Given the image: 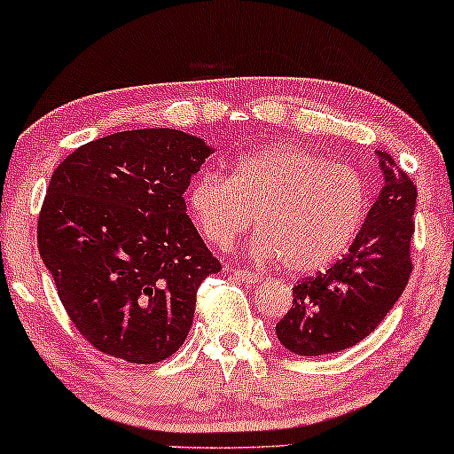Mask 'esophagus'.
Listing matches in <instances>:
<instances>
[{"mask_svg": "<svg viewBox=\"0 0 454 454\" xmlns=\"http://www.w3.org/2000/svg\"><path fill=\"white\" fill-rule=\"evenodd\" d=\"M231 275H233L235 281H239V284H246V286L256 284V281L261 279L256 273H252V270H239V269H235Z\"/></svg>", "mask_w": 454, "mask_h": 454, "instance_id": "1", "label": "esophagus"}]
</instances>
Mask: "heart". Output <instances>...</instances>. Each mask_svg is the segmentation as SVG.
Here are the masks:
<instances>
[{
	"instance_id": "1",
	"label": "heart",
	"mask_w": 454,
	"mask_h": 454,
	"mask_svg": "<svg viewBox=\"0 0 454 454\" xmlns=\"http://www.w3.org/2000/svg\"><path fill=\"white\" fill-rule=\"evenodd\" d=\"M187 210L219 250L231 248L254 215L252 254L309 273L355 241L369 210V185L355 167L278 144L235 158L229 176L198 175L187 190Z\"/></svg>"
}]
</instances>
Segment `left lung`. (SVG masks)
Here are the masks:
<instances>
[{
    "mask_svg": "<svg viewBox=\"0 0 454 454\" xmlns=\"http://www.w3.org/2000/svg\"><path fill=\"white\" fill-rule=\"evenodd\" d=\"M378 156L386 184L350 250L325 273L292 287V309L275 332L294 355L321 356L358 344L384 321L411 278L417 187L387 152Z\"/></svg>",
    "mask_w": 454,
    "mask_h": 454,
    "instance_id": "obj_1",
    "label": "left lung"
}]
</instances>
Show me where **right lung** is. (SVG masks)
Instances as JSON below:
<instances>
[{"instance_id": "add662e5", "label": "right lung", "mask_w": 454, "mask_h": 454, "mask_svg": "<svg viewBox=\"0 0 454 454\" xmlns=\"http://www.w3.org/2000/svg\"><path fill=\"white\" fill-rule=\"evenodd\" d=\"M210 148L175 129H135L76 148L51 175L39 254L79 333L102 355L160 363L185 342L198 287L221 262L185 213Z\"/></svg>"}]
</instances>
